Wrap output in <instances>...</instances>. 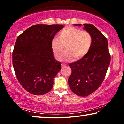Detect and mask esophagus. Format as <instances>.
<instances>
[{"label":"esophagus","instance_id":"esophagus-1","mask_svg":"<svg viewBox=\"0 0 124 124\" xmlns=\"http://www.w3.org/2000/svg\"><path fill=\"white\" fill-rule=\"evenodd\" d=\"M61 66H62V68H63V67H66V64H61Z\"/></svg>","mask_w":124,"mask_h":124}]
</instances>
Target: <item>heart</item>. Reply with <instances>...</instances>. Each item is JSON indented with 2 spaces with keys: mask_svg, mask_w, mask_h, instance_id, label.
<instances>
[{
  "mask_svg": "<svg viewBox=\"0 0 124 124\" xmlns=\"http://www.w3.org/2000/svg\"><path fill=\"white\" fill-rule=\"evenodd\" d=\"M92 39L86 31H81L74 27H67L61 31L58 38H54L51 43L52 51L56 59L61 60L65 51L63 60H79L83 58L90 51Z\"/></svg>",
  "mask_w": 124,
  "mask_h": 124,
  "instance_id": "b5f03b06",
  "label": "heart"
}]
</instances>
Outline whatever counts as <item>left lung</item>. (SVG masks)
<instances>
[{
    "label": "left lung",
    "mask_w": 124,
    "mask_h": 124,
    "mask_svg": "<svg viewBox=\"0 0 124 124\" xmlns=\"http://www.w3.org/2000/svg\"><path fill=\"white\" fill-rule=\"evenodd\" d=\"M83 25L84 29L91 35L92 45L84 57L69 64L72 74L68 79V84L75 94L85 97L95 92L102 84L109 66L110 55L107 39L102 33L93 25Z\"/></svg>",
    "instance_id": "obj_1"
}]
</instances>
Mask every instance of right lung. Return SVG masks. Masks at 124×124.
<instances>
[{"instance_id":"right-lung-1","label":"right lung","mask_w":124,"mask_h":124,"mask_svg":"<svg viewBox=\"0 0 124 124\" xmlns=\"http://www.w3.org/2000/svg\"><path fill=\"white\" fill-rule=\"evenodd\" d=\"M63 28L60 24L31 26L16 39L12 64L18 81L32 95H43L52 89L61 62L54 57L51 41Z\"/></svg>"}]
</instances>
